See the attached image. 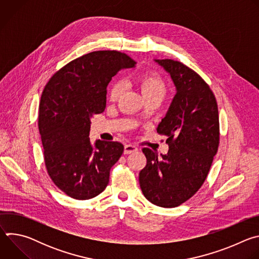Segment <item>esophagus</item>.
I'll use <instances>...</instances> for the list:
<instances>
[{
	"label": "esophagus",
	"mask_w": 259,
	"mask_h": 259,
	"mask_svg": "<svg viewBox=\"0 0 259 259\" xmlns=\"http://www.w3.org/2000/svg\"><path fill=\"white\" fill-rule=\"evenodd\" d=\"M137 152V147L133 144H125L124 146V154L126 155H129V154H132V153H135Z\"/></svg>",
	"instance_id": "obj_1"
}]
</instances>
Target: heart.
I'll use <instances>...</instances> for the list:
<instances>
[{
	"instance_id": "heart-1",
	"label": "heart",
	"mask_w": 259,
	"mask_h": 259,
	"mask_svg": "<svg viewBox=\"0 0 259 259\" xmlns=\"http://www.w3.org/2000/svg\"><path fill=\"white\" fill-rule=\"evenodd\" d=\"M136 83L139 86L143 97L149 96H161L163 97L167 90V85L164 79L158 72L153 70H147L141 72L136 78ZM124 90V84L122 81H114L108 90L109 101L115 102L119 99Z\"/></svg>"
}]
</instances>
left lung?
I'll list each match as a JSON object with an SVG mask.
<instances>
[{
  "mask_svg": "<svg viewBox=\"0 0 259 259\" xmlns=\"http://www.w3.org/2000/svg\"><path fill=\"white\" fill-rule=\"evenodd\" d=\"M176 87L166 117L157 128L167 136L166 155L149 147L139 172L143 196L154 205L174 208L191 199L203 186L219 145L216 98L209 85L189 66L172 59L156 60Z\"/></svg>",
  "mask_w": 259,
  "mask_h": 259,
  "instance_id": "left-lung-1",
  "label": "left lung"
}]
</instances>
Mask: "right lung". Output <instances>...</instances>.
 I'll list each match as a JSON object with an SVG mask.
<instances>
[{"instance_id": "right-lung-1", "label": "right lung", "mask_w": 259, "mask_h": 259, "mask_svg": "<svg viewBox=\"0 0 259 259\" xmlns=\"http://www.w3.org/2000/svg\"><path fill=\"white\" fill-rule=\"evenodd\" d=\"M135 64L119 51H94L57 70L42 92L38 126L45 166L55 186L72 199L102 193L123 154L124 145L117 141L98 139L91 145L90 120L104 110L112 78Z\"/></svg>"}]
</instances>
